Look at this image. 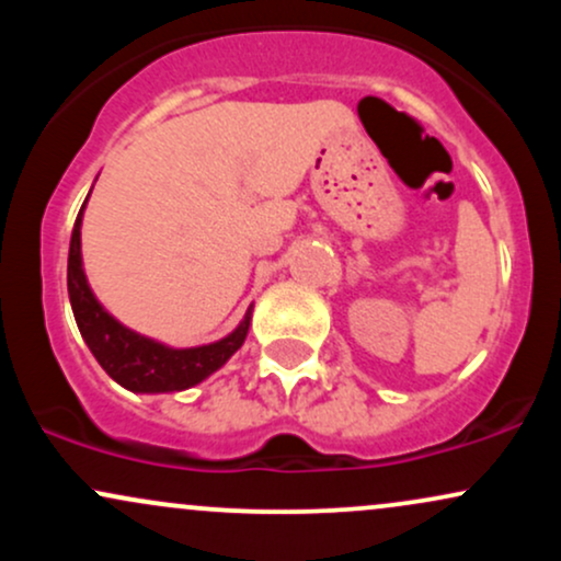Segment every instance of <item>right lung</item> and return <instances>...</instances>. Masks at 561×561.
I'll use <instances>...</instances> for the list:
<instances>
[{
	"label": "right lung",
	"instance_id": "1",
	"mask_svg": "<svg viewBox=\"0 0 561 561\" xmlns=\"http://www.w3.org/2000/svg\"><path fill=\"white\" fill-rule=\"evenodd\" d=\"M87 199H83L73 224V234H70L68 295L83 343L89 345V351H92L102 369L131 392L186 390L214 375L216 369H221L248 337L250 311L244 313L240 327L227 337L197 347H169L158 343V340L128 330L100 306L92 287H89L87 274H83L81 218Z\"/></svg>",
	"mask_w": 561,
	"mask_h": 561
}]
</instances>
